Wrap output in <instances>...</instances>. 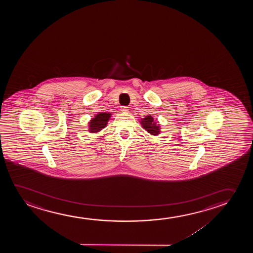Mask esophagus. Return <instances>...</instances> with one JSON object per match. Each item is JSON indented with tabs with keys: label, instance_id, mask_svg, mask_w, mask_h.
<instances>
[{
	"label": "esophagus",
	"instance_id": "1",
	"mask_svg": "<svg viewBox=\"0 0 253 253\" xmlns=\"http://www.w3.org/2000/svg\"><path fill=\"white\" fill-rule=\"evenodd\" d=\"M122 112H125V113H127L128 111V107L127 106H122L121 107Z\"/></svg>",
	"mask_w": 253,
	"mask_h": 253
}]
</instances>
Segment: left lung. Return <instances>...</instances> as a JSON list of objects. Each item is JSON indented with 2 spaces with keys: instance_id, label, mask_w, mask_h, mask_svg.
Wrapping results in <instances>:
<instances>
[{
  "instance_id": "1",
  "label": "left lung",
  "mask_w": 253,
  "mask_h": 253,
  "mask_svg": "<svg viewBox=\"0 0 253 253\" xmlns=\"http://www.w3.org/2000/svg\"><path fill=\"white\" fill-rule=\"evenodd\" d=\"M142 127L151 135H158L160 133V127L154 122V118L151 116H146L142 119Z\"/></svg>"
}]
</instances>
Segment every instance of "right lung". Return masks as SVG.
<instances>
[{
    "label": "right lung",
    "mask_w": 253,
    "mask_h": 253,
    "mask_svg": "<svg viewBox=\"0 0 253 253\" xmlns=\"http://www.w3.org/2000/svg\"><path fill=\"white\" fill-rule=\"evenodd\" d=\"M111 114L110 113H99L97 114L95 118H92V120L90 122V132L91 133H96V132L100 131L102 128H104Z\"/></svg>",
    "instance_id": "1"
}]
</instances>
